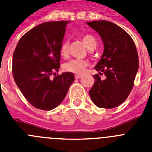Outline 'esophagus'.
<instances>
[{
	"label": "esophagus",
	"mask_w": 152,
	"mask_h": 152,
	"mask_svg": "<svg viewBox=\"0 0 152 152\" xmlns=\"http://www.w3.org/2000/svg\"><path fill=\"white\" fill-rule=\"evenodd\" d=\"M75 78H76V79H80V77H81V75H75Z\"/></svg>",
	"instance_id": "obj_1"
}]
</instances>
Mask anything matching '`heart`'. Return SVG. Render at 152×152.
<instances>
[{
	"instance_id": "heart-1",
	"label": "heart",
	"mask_w": 152,
	"mask_h": 152,
	"mask_svg": "<svg viewBox=\"0 0 152 152\" xmlns=\"http://www.w3.org/2000/svg\"><path fill=\"white\" fill-rule=\"evenodd\" d=\"M83 42L85 46L89 50H94L96 49L97 42L94 36L91 34H86L82 36ZM60 56L62 58H67L69 54V42L67 40L62 42V43L60 45L59 49ZM88 66V62L84 60L73 59L71 60L68 62L65 63L63 66L64 71L71 72V73L76 74V75H82L85 72L86 68Z\"/></svg>"
}]
</instances>
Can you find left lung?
<instances>
[{"label": "left lung", "mask_w": 152, "mask_h": 152, "mask_svg": "<svg viewBox=\"0 0 152 152\" xmlns=\"http://www.w3.org/2000/svg\"><path fill=\"white\" fill-rule=\"evenodd\" d=\"M101 37L104 49L94 69L105 74L101 80L94 75V84L90 90L91 100L100 108L112 109L126 100L133 88L139 69V56L134 41L120 26L107 20L87 22Z\"/></svg>", "instance_id": "obj_1"}]
</instances>
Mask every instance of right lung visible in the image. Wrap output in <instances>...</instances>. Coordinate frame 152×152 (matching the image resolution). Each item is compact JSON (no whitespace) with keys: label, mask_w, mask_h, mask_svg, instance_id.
<instances>
[{"label":"right lung","mask_w":152,"mask_h":152,"mask_svg":"<svg viewBox=\"0 0 152 152\" xmlns=\"http://www.w3.org/2000/svg\"><path fill=\"white\" fill-rule=\"evenodd\" d=\"M70 21L46 22L28 31L19 40L13 55L12 72L17 87L30 104L51 110L63 101L75 75L60 68V45Z\"/></svg>","instance_id":"1"}]
</instances>
